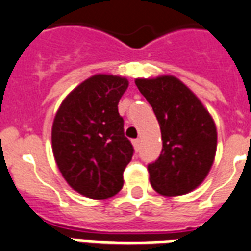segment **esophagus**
Segmentation results:
<instances>
[{"instance_id":"esophagus-1","label":"esophagus","mask_w":251,"mask_h":251,"mask_svg":"<svg viewBox=\"0 0 251 251\" xmlns=\"http://www.w3.org/2000/svg\"><path fill=\"white\" fill-rule=\"evenodd\" d=\"M132 146H134V148H135V151H139L140 140H139V139H134V140H132Z\"/></svg>"}]
</instances>
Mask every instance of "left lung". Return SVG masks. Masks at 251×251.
<instances>
[{"mask_svg": "<svg viewBox=\"0 0 251 251\" xmlns=\"http://www.w3.org/2000/svg\"><path fill=\"white\" fill-rule=\"evenodd\" d=\"M135 85L157 117L162 151L148 165L150 182L162 196L197 188L213 166L217 127L199 98L174 76L136 78Z\"/></svg>", "mask_w": 251, "mask_h": 251, "instance_id": "obj_1", "label": "left lung"}]
</instances>
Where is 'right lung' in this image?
I'll use <instances>...</instances> for the list:
<instances>
[{
	"label": "right lung",
	"instance_id": "right-lung-1",
	"mask_svg": "<svg viewBox=\"0 0 251 251\" xmlns=\"http://www.w3.org/2000/svg\"><path fill=\"white\" fill-rule=\"evenodd\" d=\"M125 77L95 75L67 95L51 130L52 153L71 187L89 199L115 196L134 148L124 132L119 101Z\"/></svg>",
	"mask_w": 251,
	"mask_h": 251
}]
</instances>
